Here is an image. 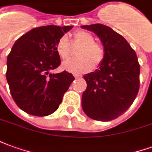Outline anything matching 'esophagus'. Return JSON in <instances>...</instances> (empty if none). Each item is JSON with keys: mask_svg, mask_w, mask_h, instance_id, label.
<instances>
[{"mask_svg": "<svg viewBox=\"0 0 152 152\" xmlns=\"http://www.w3.org/2000/svg\"><path fill=\"white\" fill-rule=\"evenodd\" d=\"M81 75H80V74H74V77H75V78H80V77H81Z\"/></svg>", "mask_w": 152, "mask_h": 152, "instance_id": "esophagus-1", "label": "esophagus"}]
</instances>
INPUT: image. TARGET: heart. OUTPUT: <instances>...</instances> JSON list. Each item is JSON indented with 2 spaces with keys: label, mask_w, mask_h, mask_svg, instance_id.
Instances as JSON below:
<instances>
[{
  "label": "heart",
  "mask_w": 152,
  "mask_h": 152,
  "mask_svg": "<svg viewBox=\"0 0 152 152\" xmlns=\"http://www.w3.org/2000/svg\"><path fill=\"white\" fill-rule=\"evenodd\" d=\"M75 41L81 45L77 51L79 56L69 58L62 63L63 69L72 73L89 72L92 67H98L104 61L106 52L101 44L94 41L91 33L86 31H78L74 35ZM70 43L66 36H63L58 40L56 50L60 57L66 58L69 53Z\"/></svg>",
  "instance_id": "heart-1"
}]
</instances>
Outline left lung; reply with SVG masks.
Returning a JSON list of instances; mask_svg holds the SVG:
<instances>
[{
	"label": "left lung",
	"instance_id": "left-lung-1",
	"mask_svg": "<svg viewBox=\"0 0 152 152\" xmlns=\"http://www.w3.org/2000/svg\"><path fill=\"white\" fill-rule=\"evenodd\" d=\"M95 33L105 50L104 61L84 78L87 88L81 105L89 118L110 121L129 108L139 89L140 65L137 55L127 40L106 25L81 26Z\"/></svg>",
	"mask_w": 152,
	"mask_h": 152
}]
</instances>
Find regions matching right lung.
Wrapping results in <instances>:
<instances>
[{
  "label": "right lung",
  "mask_w": 152,
  "mask_h": 152,
  "mask_svg": "<svg viewBox=\"0 0 152 152\" xmlns=\"http://www.w3.org/2000/svg\"><path fill=\"white\" fill-rule=\"evenodd\" d=\"M72 28L43 26L15 41L7 57L6 80L12 98L23 112L46 116L58 108L75 78L66 71L57 74L50 71L61 64L58 40Z\"/></svg>",
  "instance_id": "add662e5"
}]
</instances>
